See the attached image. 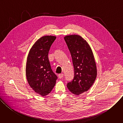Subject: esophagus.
Listing matches in <instances>:
<instances>
[{"mask_svg":"<svg viewBox=\"0 0 123 123\" xmlns=\"http://www.w3.org/2000/svg\"><path fill=\"white\" fill-rule=\"evenodd\" d=\"M64 76V74H58V77L59 78H62Z\"/></svg>","mask_w":123,"mask_h":123,"instance_id":"esophagus-1","label":"esophagus"}]
</instances>
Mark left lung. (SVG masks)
<instances>
[{
  "label": "left lung",
  "mask_w": 123,
  "mask_h": 123,
  "mask_svg": "<svg viewBox=\"0 0 123 123\" xmlns=\"http://www.w3.org/2000/svg\"><path fill=\"white\" fill-rule=\"evenodd\" d=\"M71 52L74 67L73 80L67 84L69 91L79 95L90 89L97 76V69L92 49L81 37L71 35L64 37Z\"/></svg>",
  "instance_id": "8db88e82"
}]
</instances>
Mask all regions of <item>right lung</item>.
I'll return each instance as SVG.
<instances>
[{
  "mask_svg": "<svg viewBox=\"0 0 123 123\" xmlns=\"http://www.w3.org/2000/svg\"><path fill=\"white\" fill-rule=\"evenodd\" d=\"M55 39L54 36L40 38L30 50L27 57L26 74L28 83L35 92L43 96L50 92L57 79L48 58L49 50Z\"/></svg>",
  "mask_w": 123,
  "mask_h": 123,
  "instance_id": "obj_1",
  "label": "right lung"
}]
</instances>
